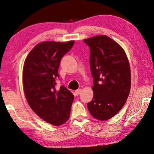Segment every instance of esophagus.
I'll use <instances>...</instances> for the list:
<instances>
[{
  "mask_svg": "<svg viewBox=\"0 0 154 154\" xmlns=\"http://www.w3.org/2000/svg\"><path fill=\"white\" fill-rule=\"evenodd\" d=\"M80 92H81V89H78V90L75 91V94H76V95H78L80 94Z\"/></svg>",
  "mask_w": 154,
  "mask_h": 154,
  "instance_id": "34e87169",
  "label": "esophagus"
}]
</instances>
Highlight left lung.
I'll list each match as a JSON object with an SVG mask.
<instances>
[{
	"instance_id": "1",
	"label": "left lung",
	"mask_w": 154,
	"mask_h": 154,
	"mask_svg": "<svg viewBox=\"0 0 154 154\" xmlns=\"http://www.w3.org/2000/svg\"><path fill=\"white\" fill-rule=\"evenodd\" d=\"M90 47L94 97L87 104L92 117L106 121L117 114L131 90V68L124 49L107 35L84 40Z\"/></svg>"
}]
</instances>
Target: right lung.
<instances>
[{
	"mask_svg": "<svg viewBox=\"0 0 154 154\" xmlns=\"http://www.w3.org/2000/svg\"><path fill=\"white\" fill-rule=\"evenodd\" d=\"M65 43L43 42L30 51L23 69V87L31 109L43 120L59 126L69 119L74 95L64 86L56 90L60 60L73 47Z\"/></svg>",
	"mask_w": 154,
	"mask_h": 154,
	"instance_id": "obj_1",
	"label": "right lung"
}]
</instances>
